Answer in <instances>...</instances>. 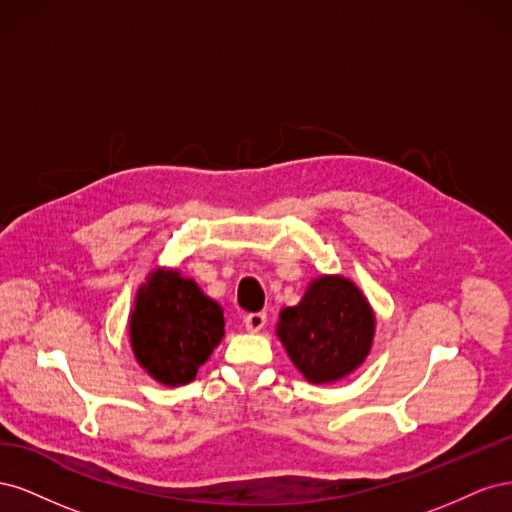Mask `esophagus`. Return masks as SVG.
<instances>
[{
    "mask_svg": "<svg viewBox=\"0 0 512 512\" xmlns=\"http://www.w3.org/2000/svg\"><path fill=\"white\" fill-rule=\"evenodd\" d=\"M243 324H245V329H247V331L258 333V331L265 329V324H267V314H265V312L247 314V316L243 318Z\"/></svg>",
    "mask_w": 512,
    "mask_h": 512,
    "instance_id": "obj_1",
    "label": "esophagus"
}]
</instances>
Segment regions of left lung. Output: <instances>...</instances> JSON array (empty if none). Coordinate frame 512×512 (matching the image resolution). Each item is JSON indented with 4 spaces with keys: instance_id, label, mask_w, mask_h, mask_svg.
<instances>
[{
    "instance_id": "1",
    "label": "left lung",
    "mask_w": 512,
    "mask_h": 512,
    "mask_svg": "<svg viewBox=\"0 0 512 512\" xmlns=\"http://www.w3.org/2000/svg\"><path fill=\"white\" fill-rule=\"evenodd\" d=\"M374 327L363 292L346 277L322 275L299 305L282 309L277 335L301 374L324 384L348 376L365 361Z\"/></svg>"
}]
</instances>
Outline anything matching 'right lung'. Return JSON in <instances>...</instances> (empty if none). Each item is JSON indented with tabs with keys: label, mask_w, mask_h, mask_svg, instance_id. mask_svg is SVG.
<instances>
[{
	"label": "right lung",
	"mask_w": 512,
	"mask_h": 512,
	"mask_svg": "<svg viewBox=\"0 0 512 512\" xmlns=\"http://www.w3.org/2000/svg\"><path fill=\"white\" fill-rule=\"evenodd\" d=\"M222 335V307L177 271L158 269L138 290L130 316V342L136 361L158 382L166 386L192 382Z\"/></svg>",
	"instance_id": "1"
}]
</instances>
